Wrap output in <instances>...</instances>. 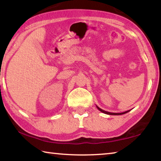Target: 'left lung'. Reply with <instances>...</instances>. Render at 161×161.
Segmentation results:
<instances>
[{
	"label": "left lung",
	"mask_w": 161,
	"mask_h": 161,
	"mask_svg": "<svg viewBox=\"0 0 161 161\" xmlns=\"http://www.w3.org/2000/svg\"><path fill=\"white\" fill-rule=\"evenodd\" d=\"M97 108L98 109H99L100 111H102V113L106 114H108V115H122V114H124L128 113V112H129V111H130V110H129V111H124V112H122V113H111V112H108V111H104V110L102 109V108H100L99 107H97Z\"/></svg>",
	"instance_id": "obj_1"
}]
</instances>
